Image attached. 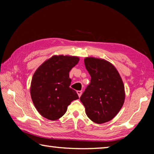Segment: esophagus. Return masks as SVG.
I'll return each mask as SVG.
<instances>
[{"instance_id":"1","label":"esophagus","mask_w":154,"mask_h":154,"mask_svg":"<svg viewBox=\"0 0 154 154\" xmlns=\"http://www.w3.org/2000/svg\"><path fill=\"white\" fill-rule=\"evenodd\" d=\"M77 93L78 96H79V97H80V96H82V91H80V90L77 91Z\"/></svg>"}]
</instances>
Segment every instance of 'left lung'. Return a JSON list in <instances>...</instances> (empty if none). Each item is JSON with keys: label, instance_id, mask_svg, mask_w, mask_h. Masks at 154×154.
I'll list each match as a JSON object with an SVG mask.
<instances>
[{"label": "left lung", "instance_id": "1", "mask_svg": "<svg viewBox=\"0 0 154 154\" xmlns=\"http://www.w3.org/2000/svg\"><path fill=\"white\" fill-rule=\"evenodd\" d=\"M84 63L91 80L80 100L87 116L97 124L110 121L124 103V86L120 75L113 65L105 60L86 58Z\"/></svg>", "mask_w": 154, "mask_h": 154}]
</instances>
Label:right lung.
Wrapping results in <instances>:
<instances>
[{"instance_id": "1", "label": "right lung", "mask_w": 154, "mask_h": 154, "mask_svg": "<svg viewBox=\"0 0 154 154\" xmlns=\"http://www.w3.org/2000/svg\"><path fill=\"white\" fill-rule=\"evenodd\" d=\"M78 57L54 56L41 65L32 77L30 94L36 109L50 120L63 116L72 100L79 98L70 88L69 71L76 65Z\"/></svg>"}]
</instances>
